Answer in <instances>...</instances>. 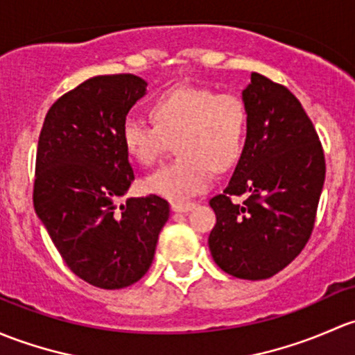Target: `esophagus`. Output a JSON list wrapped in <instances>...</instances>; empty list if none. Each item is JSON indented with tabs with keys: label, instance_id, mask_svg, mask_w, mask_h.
<instances>
[{
	"label": "esophagus",
	"instance_id": "esophagus-1",
	"mask_svg": "<svg viewBox=\"0 0 355 355\" xmlns=\"http://www.w3.org/2000/svg\"><path fill=\"white\" fill-rule=\"evenodd\" d=\"M195 207H196V203H173L171 205L173 211H176V214H186V211L193 210Z\"/></svg>",
	"mask_w": 355,
	"mask_h": 355
}]
</instances>
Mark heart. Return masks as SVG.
<instances>
[{"mask_svg": "<svg viewBox=\"0 0 355 355\" xmlns=\"http://www.w3.org/2000/svg\"><path fill=\"white\" fill-rule=\"evenodd\" d=\"M153 124L126 118L121 140L141 166H153L176 141L179 159L145 178L147 193L186 202L207 191L214 169L231 167L246 137L248 111L236 94H214L205 87H176L150 104Z\"/></svg>", "mask_w": 355, "mask_h": 355, "instance_id": "heart-1", "label": "heart"}]
</instances>
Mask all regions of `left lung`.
I'll use <instances>...</instances> for the list:
<instances>
[{"mask_svg": "<svg viewBox=\"0 0 355 355\" xmlns=\"http://www.w3.org/2000/svg\"><path fill=\"white\" fill-rule=\"evenodd\" d=\"M246 140L231 181L210 200L214 261L229 275L261 280L286 268L311 236L324 182L320 138L286 87L259 73L243 90ZM248 194L243 204L231 196Z\"/></svg>", "mask_w": 355, "mask_h": 355, "instance_id": "1", "label": "left lung"}]
</instances>
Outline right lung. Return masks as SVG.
I'll return each mask as SVG.
<instances>
[{
    "instance_id": "right-lung-1",
    "label": "right lung",
    "mask_w": 355,
    "mask_h": 355,
    "mask_svg": "<svg viewBox=\"0 0 355 355\" xmlns=\"http://www.w3.org/2000/svg\"><path fill=\"white\" fill-rule=\"evenodd\" d=\"M137 75H101L58 98L37 144L34 208L68 268L98 288H123L150 268L169 203L119 200L135 179L121 128L147 94Z\"/></svg>"
}]
</instances>
